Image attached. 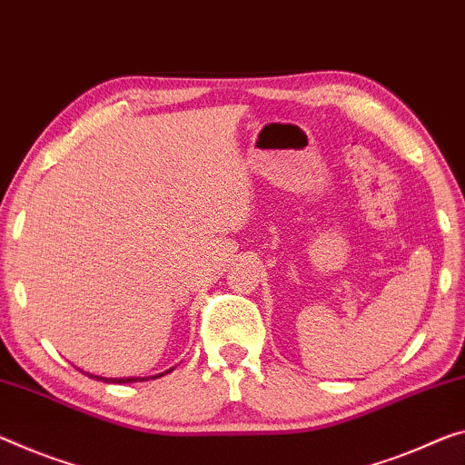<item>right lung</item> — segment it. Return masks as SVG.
<instances>
[{
	"mask_svg": "<svg viewBox=\"0 0 465 465\" xmlns=\"http://www.w3.org/2000/svg\"><path fill=\"white\" fill-rule=\"evenodd\" d=\"M168 372H173V370H166V372H162V374H155V376H152V378H160V376L168 374ZM87 376L95 378V381L110 382V384H126V382H143V381H149V378H134V376H128V378H104V376H93V374H87Z\"/></svg>",
	"mask_w": 465,
	"mask_h": 465,
	"instance_id": "obj_1",
	"label": "right lung"
}]
</instances>
